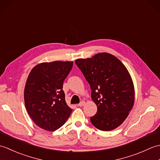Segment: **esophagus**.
<instances>
[{"label":"esophagus","instance_id":"34e87169","mask_svg":"<svg viewBox=\"0 0 160 160\" xmlns=\"http://www.w3.org/2000/svg\"><path fill=\"white\" fill-rule=\"evenodd\" d=\"M84 104H85V101H82V102H80L79 104H78V106L82 107V106H84Z\"/></svg>","mask_w":160,"mask_h":160}]
</instances>
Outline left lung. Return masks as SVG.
<instances>
[{"label":"left lung","instance_id":"8db88e82","mask_svg":"<svg viewBox=\"0 0 160 160\" xmlns=\"http://www.w3.org/2000/svg\"><path fill=\"white\" fill-rule=\"evenodd\" d=\"M75 62L89 82L98 107L91 123L101 131L113 130L126 120L134 104L133 83L127 68L108 53Z\"/></svg>","mask_w":160,"mask_h":160}]
</instances>
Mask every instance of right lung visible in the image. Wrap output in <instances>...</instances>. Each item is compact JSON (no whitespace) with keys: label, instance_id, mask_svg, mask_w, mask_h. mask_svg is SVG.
Wrapping results in <instances>:
<instances>
[{"label":"right lung","instance_id":"1","mask_svg":"<svg viewBox=\"0 0 160 160\" xmlns=\"http://www.w3.org/2000/svg\"><path fill=\"white\" fill-rule=\"evenodd\" d=\"M73 62H43L32 69L27 80L24 99L26 109L35 124L54 131L65 123L72 112L65 101L64 80Z\"/></svg>","mask_w":160,"mask_h":160}]
</instances>
